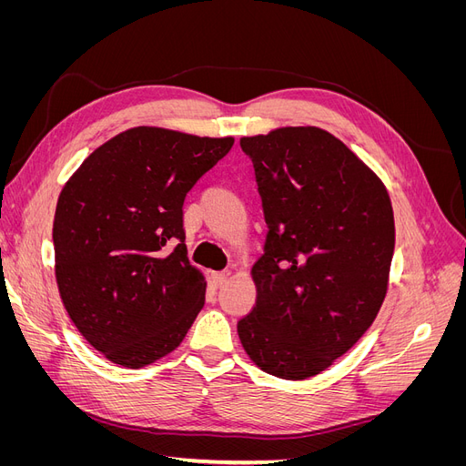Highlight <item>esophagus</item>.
I'll use <instances>...</instances> for the list:
<instances>
[{
    "instance_id": "1",
    "label": "esophagus",
    "mask_w": 466,
    "mask_h": 466,
    "mask_svg": "<svg viewBox=\"0 0 466 466\" xmlns=\"http://www.w3.org/2000/svg\"><path fill=\"white\" fill-rule=\"evenodd\" d=\"M229 272H211V279H214L216 286H223L228 281Z\"/></svg>"
}]
</instances>
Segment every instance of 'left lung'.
<instances>
[{
  "label": "left lung",
  "instance_id": "left-lung-1",
  "mask_svg": "<svg viewBox=\"0 0 466 466\" xmlns=\"http://www.w3.org/2000/svg\"><path fill=\"white\" fill-rule=\"evenodd\" d=\"M268 235L252 266L257 305L237 322L248 358L279 379L319 375L385 301L394 216L380 178L317 126L241 137Z\"/></svg>",
  "mask_w": 466,
  "mask_h": 466
}]
</instances>
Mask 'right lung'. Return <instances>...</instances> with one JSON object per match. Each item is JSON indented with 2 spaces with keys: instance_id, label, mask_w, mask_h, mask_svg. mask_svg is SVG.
<instances>
[{
  "instance_id": "1",
  "label": "right lung",
  "mask_w": 466,
  "mask_h": 466,
  "mask_svg": "<svg viewBox=\"0 0 466 466\" xmlns=\"http://www.w3.org/2000/svg\"><path fill=\"white\" fill-rule=\"evenodd\" d=\"M235 139L137 126L96 147L54 216L56 284L81 336L139 370L185 340L206 278L187 257L182 204Z\"/></svg>"
}]
</instances>
